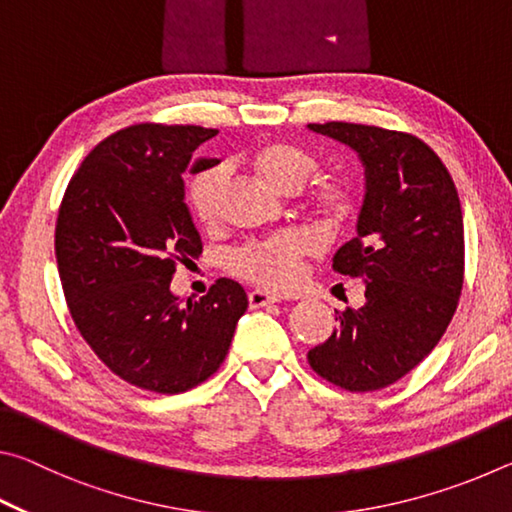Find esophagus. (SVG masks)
I'll use <instances>...</instances> for the list:
<instances>
[{
  "instance_id": "esophagus-1",
  "label": "esophagus",
  "mask_w": 512,
  "mask_h": 512,
  "mask_svg": "<svg viewBox=\"0 0 512 512\" xmlns=\"http://www.w3.org/2000/svg\"><path fill=\"white\" fill-rule=\"evenodd\" d=\"M248 302H250V307H253V309H259V307L273 305V302H277V298L271 296V293L262 291V289H255V291L248 293Z\"/></svg>"
}]
</instances>
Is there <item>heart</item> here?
<instances>
[{
  "instance_id": "1",
  "label": "heart",
  "mask_w": 512,
  "mask_h": 512,
  "mask_svg": "<svg viewBox=\"0 0 512 512\" xmlns=\"http://www.w3.org/2000/svg\"><path fill=\"white\" fill-rule=\"evenodd\" d=\"M250 162L259 176L280 194H298L318 169L316 160L307 151L284 142L259 146ZM223 187V169H205L187 183L189 212L205 228H212L219 221ZM307 207L325 228H336L352 216L354 192L341 180H318L307 196ZM307 250L309 244L296 232H282V235L235 250L230 255V268L232 273L259 284V287L287 291L296 287L300 280L302 259Z\"/></svg>"
}]
</instances>
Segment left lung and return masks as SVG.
I'll use <instances>...</instances> for the list:
<instances>
[{
	"label": "left lung",
	"instance_id": "left-lung-1",
	"mask_svg": "<svg viewBox=\"0 0 512 512\" xmlns=\"http://www.w3.org/2000/svg\"><path fill=\"white\" fill-rule=\"evenodd\" d=\"M314 133L348 144L366 167L357 237L332 268L366 284L363 307L309 350L311 370L350 393L395 384L443 339L463 289V212L443 160L415 135L327 121Z\"/></svg>",
	"mask_w": 512,
	"mask_h": 512
}]
</instances>
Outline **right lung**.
<instances>
[{"label":"right lung","mask_w":512,"mask_h":512,"mask_svg":"<svg viewBox=\"0 0 512 512\" xmlns=\"http://www.w3.org/2000/svg\"><path fill=\"white\" fill-rule=\"evenodd\" d=\"M219 133L135 124L99 142L69 180L56 221L60 284L85 343L142 391L185 393L210 379L248 309L239 282L219 277L180 305L169 284L203 253L185 205L192 153ZM219 160H198L192 173Z\"/></svg>","instance_id":"right-lung-1"}]
</instances>
